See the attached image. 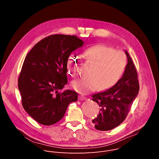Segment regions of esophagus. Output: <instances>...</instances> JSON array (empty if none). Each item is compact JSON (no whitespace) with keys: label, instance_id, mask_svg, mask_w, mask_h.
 Listing matches in <instances>:
<instances>
[{"label":"esophagus","instance_id":"esophagus-1","mask_svg":"<svg viewBox=\"0 0 159 159\" xmlns=\"http://www.w3.org/2000/svg\"><path fill=\"white\" fill-rule=\"evenodd\" d=\"M78 99H79V100H81V101H83V100H86L87 99V98L85 96H83V95H80L78 96Z\"/></svg>","mask_w":159,"mask_h":159}]
</instances>
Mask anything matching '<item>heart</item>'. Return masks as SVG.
I'll use <instances>...</instances> for the list:
<instances>
[{
    "label": "heart",
    "instance_id": "1",
    "mask_svg": "<svg viewBox=\"0 0 159 159\" xmlns=\"http://www.w3.org/2000/svg\"><path fill=\"white\" fill-rule=\"evenodd\" d=\"M84 56L87 62L91 65L88 75L72 82L73 89L81 94H87L96 90L106 89L115 84L123 75L127 58L121 50L103 45H97L86 49ZM71 55L66 66L69 73L75 76L78 72V61Z\"/></svg>",
    "mask_w": 159,
    "mask_h": 159
}]
</instances>
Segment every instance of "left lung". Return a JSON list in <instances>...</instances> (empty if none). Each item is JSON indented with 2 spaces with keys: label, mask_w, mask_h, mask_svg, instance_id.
<instances>
[{
  "label": "left lung",
  "mask_w": 159,
  "mask_h": 159,
  "mask_svg": "<svg viewBox=\"0 0 159 159\" xmlns=\"http://www.w3.org/2000/svg\"><path fill=\"white\" fill-rule=\"evenodd\" d=\"M125 54L128 62L122 77L112 88L92 96L100 107L97 117L92 120L97 130H109L120 125L139 93L137 70L127 51Z\"/></svg>",
  "instance_id": "left-lung-1"
}]
</instances>
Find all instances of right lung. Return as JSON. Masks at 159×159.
Instances as JSON below:
<instances>
[{"label": "right lung", "mask_w": 159, "mask_h": 159, "mask_svg": "<svg viewBox=\"0 0 159 159\" xmlns=\"http://www.w3.org/2000/svg\"><path fill=\"white\" fill-rule=\"evenodd\" d=\"M83 43L76 35H52L41 40L27 55L18 87L23 107L37 122L45 125L58 122L69 104L78 100L76 92L60 90L68 83L69 56Z\"/></svg>", "instance_id": "add662e5"}]
</instances>
